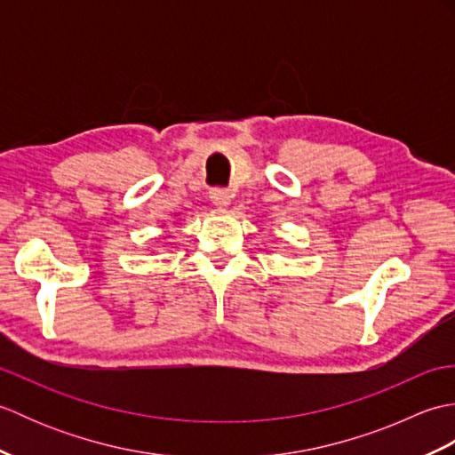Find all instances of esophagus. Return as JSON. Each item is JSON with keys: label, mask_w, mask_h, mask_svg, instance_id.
<instances>
[{"label": "esophagus", "mask_w": 455, "mask_h": 455, "mask_svg": "<svg viewBox=\"0 0 455 455\" xmlns=\"http://www.w3.org/2000/svg\"><path fill=\"white\" fill-rule=\"evenodd\" d=\"M230 193L227 189H212L211 191V201L217 209H227L230 205Z\"/></svg>", "instance_id": "obj_1"}]
</instances>
